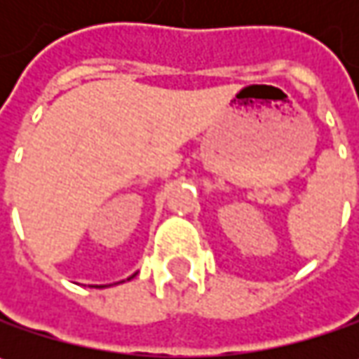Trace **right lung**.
Listing matches in <instances>:
<instances>
[{
    "mask_svg": "<svg viewBox=\"0 0 359 359\" xmlns=\"http://www.w3.org/2000/svg\"><path fill=\"white\" fill-rule=\"evenodd\" d=\"M133 276H135V273H133ZM133 276H131V278H133ZM131 278H128V280H131ZM97 287H104V285H97Z\"/></svg>",
    "mask_w": 359,
    "mask_h": 359,
    "instance_id": "add662e5",
    "label": "right lung"
}]
</instances>
